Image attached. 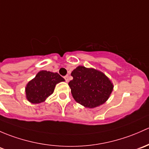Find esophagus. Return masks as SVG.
Wrapping results in <instances>:
<instances>
[{"label": "esophagus", "instance_id": "1", "mask_svg": "<svg viewBox=\"0 0 149 149\" xmlns=\"http://www.w3.org/2000/svg\"><path fill=\"white\" fill-rule=\"evenodd\" d=\"M64 79H65V81H66L67 83L69 82V76H65V77H64Z\"/></svg>", "mask_w": 149, "mask_h": 149}]
</instances>
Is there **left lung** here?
I'll return each instance as SVG.
<instances>
[{"instance_id": "left-lung-1", "label": "left lung", "mask_w": 149, "mask_h": 149, "mask_svg": "<svg viewBox=\"0 0 149 149\" xmlns=\"http://www.w3.org/2000/svg\"><path fill=\"white\" fill-rule=\"evenodd\" d=\"M73 80L68 83L73 98L86 108L93 109L107 101L113 84L100 70L79 65L72 71Z\"/></svg>"}]
</instances>
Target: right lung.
<instances>
[{"label": "right lung", "mask_w": 149, "mask_h": 149, "mask_svg": "<svg viewBox=\"0 0 149 149\" xmlns=\"http://www.w3.org/2000/svg\"><path fill=\"white\" fill-rule=\"evenodd\" d=\"M63 81H65V79L58 73L40 70L26 84V99L34 104L44 102L54 93L56 84Z\"/></svg>", "instance_id": "right-lung-1"}]
</instances>
